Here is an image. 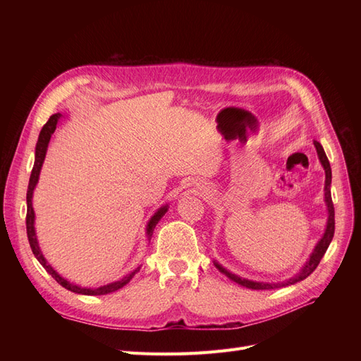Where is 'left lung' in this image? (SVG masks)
I'll return each instance as SVG.
<instances>
[{
    "label": "left lung",
    "mask_w": 361,
    "mask_h": 361,
    "mask_svg": "<svg viewBox=\"0 0 361 361\" xmlns=\"http://www.w3.org/2000/svg\"><path fill=\"white\" fill-rule=\"evenodd\" d=\"M313 143H314L316 152H318V157H319V161L322 164V167L325 170V188H324V191H325L326 209H329V221H326V228H325L324 236L319 239V243L316 244V247L313 250V253L310 255L309 260L305 262V265L293 277H290V279H288L285 281H279V283H264V281H253V280H248V279H243V277H239L236 274H232L231 271H227L226 268H223L220 264H216V262H215V267L218 268V271H220L221 274H224L228 280H232V281L238 283V285H241L244 288L257 289V290L285 288V286H289V285H295V283H298V281H301L304 279H307L312 274V272L316 269V267L319 265L321 259L324 257L325 251H326V248H329L331 239L334 236V206H333L331 191H330V187H331V167H330L329 158H326L321 143H318V141H313Z\"/></svg>",
    "instance_id": "1"
}]
</instances>
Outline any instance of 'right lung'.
<instances>
[{
  "label": "right lung",
  "mask_w": 361,
  "mask_h": 361,
  "mask_svg": "<svg viewBox=\"0 0 361 361\" xmlns=\"http://www.w3.org/2000/svg\"><path fill=\"white\" fill-rule=\"evenodd\" d=\"M61 118V114L57 113V114H52L49 117L48 122L43 125L40 134H39V140H37V145H36V157H35V166H32V170H31V176H30V183H28V190H27V236H28V243H30V247H31V251L32 255L36 256V259L40 262V265L47 269L48 274L52 276V279H56V281L59 283V285H61L63 288H66L68 290L71 292H75V293H81V295H106V293H111L120 288H123L126 283L130 281V279H133L135 276V272L140 271V267L137 269H134L130 274L125 276L123 279H120L117 281H113V283H108V285H104V286H99V288H81L78 285H73V283L68 281L66 279H63L59 272L54 269L47 259L43 257L42 251H40V247H39V243H37V238H36V231H35V211H32V191H35L36 185L39 182V174H40V170H42V166H43V161H45V155H47V150H48V145H49V140H51V135L54 134V130H56L59 122ZM169 206H162L159 207V209L155 212V215L150 218L149 223H147V227H146V235H147V239L150 241L152 235H154V228L157 227L158 221L161 220V218L164 216V214L167 212Z\"/></svg>",
  "instance_id": "right-lung-1"
}]
</instances>
